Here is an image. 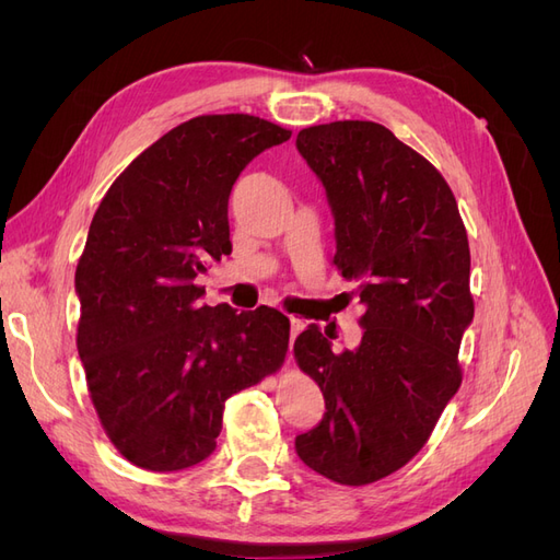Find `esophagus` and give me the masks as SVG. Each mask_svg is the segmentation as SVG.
I'll list each match as a JSON object with an SVG mask.
<instances>
[{"instance_id": "1", "label": "esophagus", "mask_w": 560, "mask_h": 560, "mask_svg": "<svg viewBox=\"0 0 560 560\" xmlns=\"http://www.w3.org/2000/svg\"><path fill=\"white\" fill-rule=\"evenodd\" d=\"M290 325H292V338H290V348H292V343H294V338L303 331V329H306V322H303L301 317H290Z\"/></svg>"}]
</instances>
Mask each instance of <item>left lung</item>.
Listing matches in <instances>:
<instances>
[{
	"label": "left lung",
	"instance_id": "left-lung-1",
	"mask_svg": "<svg viewBox=\"0 0 560 560\" xmlns=\"http://www.w3.org/2000/svg\"><path fill=\"white\" fill-rule=\"evenodd\" d=\"M296 149L327 189L331 264L366 306L354 350L334 352L317 327L296 338L294 360L327 404L296 453L322 477L366 486L418 455L463 383L467 231L442 173L381 124L303 128Z\"/></svg>",
	"mask_w": 560,
	"mask_h": 560
}]
</instances>
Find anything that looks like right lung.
Instances as JSON below:
<instances>
[{
  "mask_svg": "<svg viewBox=\"0 0 560 560\" xmlns=\"http://www.w3.org/2000/svg\"><path fill=\"white\" fill-rule=\"evenodd\" d=\"M292 130L206 114L165 132L114 179L77 264V348L105 434L126 460L177 471L214 451L226 399L273 376L290 317L202 306L196 278L231 254L229 196Z\"/></svg>",
  "mask_w": 560,
  "mask_h": 560,
  "instance_id": "obj_1",
  "label": "right lung"
}]
</instances>
